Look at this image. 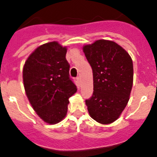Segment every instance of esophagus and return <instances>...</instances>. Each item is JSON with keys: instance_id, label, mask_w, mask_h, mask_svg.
<instances>
[{"instance_id": "obj_1", "label": "esophagus", "mask_w": 157, "mask_h": 157, "mask_svg": "<svg viewBox=\"0 0 157 157\" xmlns=\"http://www.w3.org/2000/svg\"><path fill=\"white\" fill-rule=\"evenodd\" d=\"M77 83H80V77H77Z\"/></svg>"}]
</instances>
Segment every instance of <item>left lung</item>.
Returning <instances> with one entry per match:
<instances>
[{
  "mask_svg": "<svg viewBox=\"0 0 157 157\" xmlns=\"http://www.w3.org/2000/svg\"><path fill=\"white\" fill-rule=\"evenodd\" d=\"M93 70V93L86 105L90 117L109 124L127 105L133 86L134 69L129 54L116 42L99 39L83 47Z\"/></svg>",
  "mask_w": 157,
  "mask_h": 157,
  "instance_id": "left-lung-1",
  "label": "left lung"
}]
</instances>
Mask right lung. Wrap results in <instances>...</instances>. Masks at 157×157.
<instances>
[{
  "mask_svg": "<svg viewBox=\"0 0 157 157\" xmlns=\"http://www.w3.org/2000/svg\"><path fill=\"white\" fill-rule=\"evenodd\" d=\"M67 50L55 41L43 44L32 52L23 66L26 96L36 114L49 124L65 118L68 99L77 90L69 77Z\"/></svg>",
  "mask_w": 157,
  "mask_h": 157,
  "instance_id": "add662e5",
  "label": "right lung"
}]
</instances>
